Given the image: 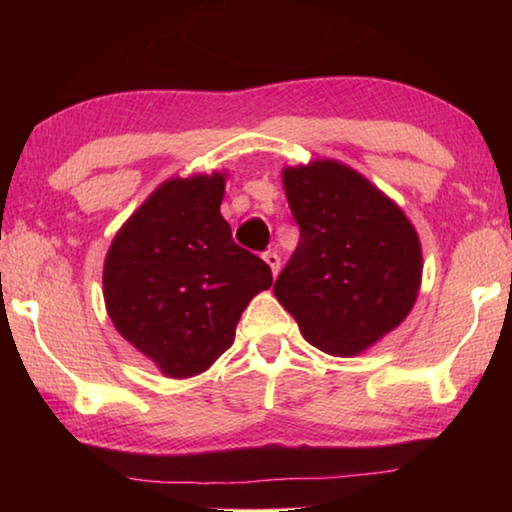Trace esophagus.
Masks as SVG:
<instances>
[{"instance_id":"34e87169","label":"esophagus","mask_w":512,"mask_h":512,"mask_svg":"<svg viewBox=\"0 0 512 512\" xmlns=\"http://www.w3.org/2000/svg\"><path fill=\"white\" fill-rule=\"evenodd\" d=\"M264 262L271 266L273 275H277V271H280V255L273 253V250H268V253H264Z\"/></svg>"}]
</instances>
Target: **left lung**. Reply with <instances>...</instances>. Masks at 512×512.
I'll list each match as a JSON object with an SVG mask.
<instances>
[{
    "instance_id": "8db88e82",
    "label": "left lung",
    "mask_w": 512,
    "mask_h": 512,
    "mask_svg": "<svg viewBox=\"0 0 512 512\" xmlns=\"http://www.w3.org/2000/svg\"><path fill=\"white\" fill-rule=\"evenodd\" d=\"M300 241L275 298L314 348L357 357L402 323L422 280L406 214L359 171L314 160L282 171Z\"/></svg>"
}]
</instances>
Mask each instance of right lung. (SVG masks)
<instances>
[{
    "mask_svg": "<svg viewBox=\"0 0 512 512\" xmlns=\"http://www.w3.org/2000/svg\"><path fill=\"white\" fill-rule=\"evenodd\" d=\"M223 192L219 171L167 180L121 225L103 264L112 325L171 379L210 368L273 284L268 264L232 241Z\"/></svg>",
    "mask_w": 512,
    "mask_h": 512,
    "instance_id": "add662e5",
    "label": "right lung"
}]
</instances>
